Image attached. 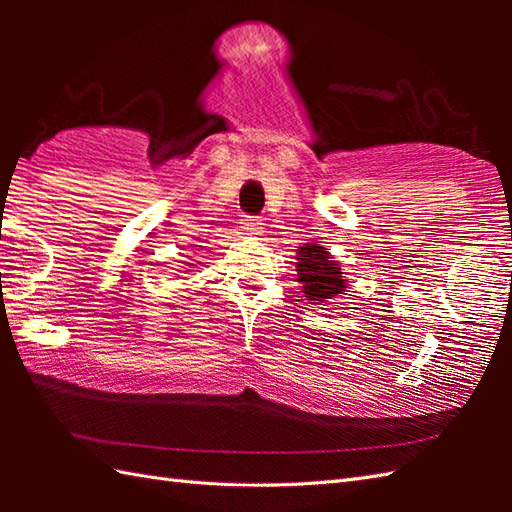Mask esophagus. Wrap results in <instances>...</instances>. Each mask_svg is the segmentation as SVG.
Returning a JSON list of instances; mask_svg holds the SVG:
<instances>
[{
  "instance_id": "esophagus-1",
  "label": "esophagus",
  "mask_w": 512,
  "mask_h": 512,
  "mask_svg": "<svg viewBox=\"0 0 512 512\" xmlns=\"http://www.w3.org/2000/svg\"><path fill=\"white\" fill-rule=\"evenodd\" d=\"M262 222L257 220V217H244L242 220V231L246 233V235H259L262 233Z\"/></svg>"
}]
</instances>
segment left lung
Returning a JSON list of instances; mask_svg holds the SVG:
<instances>
[{"label": "left lung", "mask_w": 512, "mask_h": 512, "mask_svg": "<svg viewBox=\"0 0 512 512\" xmlns=\"http://www.w3.org/2000/svg\"><path fill=\"white\" fill-rule=\"evenodd\" d=\"M297 281L301 284L303 297L310 303H328L345 295L347 279L341 264L330 255L328 248L319 244H303L297 250Z\"/></svg>", "instance_id": "obj_1"}]
</instances>
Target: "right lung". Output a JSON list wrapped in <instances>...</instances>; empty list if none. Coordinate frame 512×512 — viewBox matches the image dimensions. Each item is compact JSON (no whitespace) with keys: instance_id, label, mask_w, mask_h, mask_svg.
Returning <instances> with one entry per match:
<instances>
[{"instance_id":"1","label":"right lung","mask_w":512,"mask_h":512,"mask_svg":"<svg viewBox=\"0 0 512 512\" xmlns=\"http://www.w3.org/2000/svg\"><path fill=\"white\" fill-rule=\"evenodd\" d=\"M189 266H193V264H189Z\"/></svg>"}]
</instances>
